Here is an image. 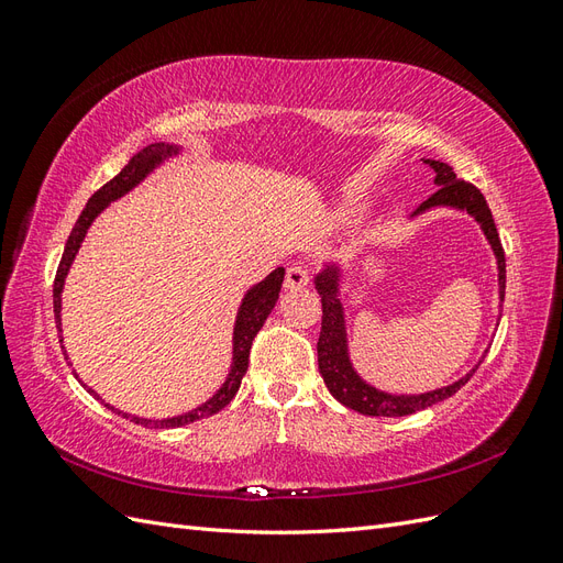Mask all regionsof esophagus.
I'll return each instance as SVG.
<instances>
[{
  "instance_id": "1",
  "label": "esophagus",
  "mask_w": 563,
  "mask_h": 563,
  "mask_svg": "<svg viewBox=\"0 0 563 563\" xmlns=\"http://www.w3.org/2000/svg\"><path fill=\"white\" fill-rule=\"evenodd\" d=\"M308 284H310V272L302 265H291L286 269V279H284L286 291H300V288H305Z\"/></svg>"
}]
</instances>
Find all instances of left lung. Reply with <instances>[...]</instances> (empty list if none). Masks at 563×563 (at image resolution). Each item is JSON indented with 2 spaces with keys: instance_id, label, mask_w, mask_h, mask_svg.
Listing matches in <instances>:
<instances>
[{
  "instance_id": "obj_1",
  "label": "left lung",
  "mask_w": 563,
  "mask_h": 563,
  "mask_svg": "<svg viewBox=\"0 0 563 563\" xmlns=\"http://www.w3.org/2000/svg\"><path fill=\"white\" fill-rule=\"evenodd\" d=\"M422 164H428L434 172L437 192L428 201H422L411 218H418L432 209H453V211L472 216L474 223L482 228L493 255H496L498 296L503 302L505 300V251H503L500 236H498L496 223H493V216H490V209H488L484 195L476 190L474 185L465 183L463 178H457L449 164L434 162V159H422ZM340 282H343V269H340V265H323V269L314 277V288L321 296V310H323L321 333H319V343H317V360H319L321 378H323V383H327L331 395L343 406L352 408V411L364 413V416H376V418L378 416H383V418L411 416L416 411H422V408L434 406L439 401L453 397L455 391L472 378V373L479 368L488 350L482 354V360L476 362V366L472 371H467L463 378H457L455 383L444 385V387L420 391V395H391V391H383L378 387H373L371 383H366L360 376V373H356V368L352 366V360H350L347 321H345L343 300H340Z\"/></svg>"
}]
</instances>
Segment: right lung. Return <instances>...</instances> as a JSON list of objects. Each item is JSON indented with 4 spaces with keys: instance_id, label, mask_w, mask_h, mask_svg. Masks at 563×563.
I'll use <instances>...</instances> for the list:
<instances>
[{
    "instance_id": "1",
    "label": "right lung",
    "mask_w": 563,
    "mask_h": 563,
    "mask_svg": "<svg viewBox=\"0 0 563 563\" xmlns=\"http://www.w3.org/2000/svg\"><path fill=\"white\" fill-rule=\"evenodd\" d=\"M183 152V145H176V143H152L147 147H143L141 152H135V155L129 159V164L119 172L110 183H106L100 190L89 199L87 207H84L81 216L77 218V223L70 232V236H67L65 242V251H63V258H60V265H58V272H56V282H54V314H56V327L58 331L60 329V294H63V286H65V279H67V272H70L77 253L81 249V242L84 236H87L89 228L93 225V220L103 213L112 201L122 199L124 195H129L133 187H139L155 168H159L164 162L178 157ZM282 282H284V267H277L275 272H269V275L258 282L255 286H251L249 291L244 294L242 302H240V310H236V319H234V331H232V364H230V373L225 383L218 387L216 395L211 399L203 401L201 406L192 408V411H187L183 416H174V418H162V420H152V418H139V416H131V413H124V411H117L114 406L106 404L103 399H100L96 391L91 387H87V391L91 397L103 401L108 408H112V411H117L119 416H124L129 420H133L135 424H145V428H183V424L187 422H195V420H201V418H209L213 413H218L220 408H225L234 395L236 389H240L242 385V378L244 373L249 368V352H251V343L255 333H258L263 329L265 319L269 317L272 308H275L277 300H279V291H282ZM60 347H63V335H60ZM67 360V354H65ZM73 366V364H70ZM75 378H79L75 373Z\"/></svg>"
}]
</instances>
